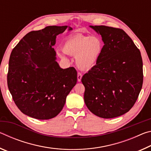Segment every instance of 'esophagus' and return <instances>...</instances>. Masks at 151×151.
Instances as JSON below:
<instances>
[{
    "mask_svg": "<svg viewBox=\"0 0 151 151\" xmlns=\"http://www.w3.org/2000/svg\"><path fill=\"white\" fill-rule=\"evenodd\" d=\"M81 79H82V74L78 73V75H77V80L78 82H81Z\"/></svg>",
    "mask_w": 151,
    "mask_h": 151,
    "instance_id": "34e87169",
    "label": "esophagus"
}]
</instances>
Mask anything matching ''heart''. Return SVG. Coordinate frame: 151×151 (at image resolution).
<instances>
[{
	"label": "heart",
	"mask_w": 151,
	"mask_h": 151,
	"mask_svg": "<svg viewBox=\"0 0 151 151\" xmlns=\"http://www.w3.org/2000/svg\"><path fill=\"white\" fill-rule=\"evenodd\" d=\"M62 48L65 54L75 57L76 64L79 68L88 70L98 63L103 50V42L97 36L76 35L66 39ZM58 56L65 57L62 53H58Z\"/></svg>",
	"instance_id": "b5f03b06"
}]
</instances>
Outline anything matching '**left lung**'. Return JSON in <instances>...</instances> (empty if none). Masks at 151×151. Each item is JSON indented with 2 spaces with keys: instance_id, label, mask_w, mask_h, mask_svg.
<instances>
[{
  "instance_id": "obj_1",
  "label": "left lung",
  "mask_w": 151,
  "mask_h": 151,
  "mask_svg": "<svg viewBox=\"0 0 151 151\" xmlns=\"http://www.w3.org/2000/svg\"><path fill=\"white\" fill-rule=\"evenodd\" d=\"M90 27L101 36L104 46L98 63L81 79L84 100L96 116L115 118L130 111L141 91V55L123 30L102 25Z\"/></svg>"
}]
</instances>
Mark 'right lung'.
<instances>
[{
    "label": "right lung",
    "instance_id": "obj_1",
    "mask_svg": "<svg viewBox=\"0 0 151 151\" xmlns=\"http://www.w3.org/2000/svg\"><path fill=\"white\" fill-rule=\"evenodd\" d=\"M73 28L48 26L30 32L12 50L7 84L18 108L26 115L50 119L62 111L77 81L75 68H60L52 48L57 36Z\"/></svg>",
    "mask_w": 151,
    "mask_h": 151
}]
</instances>
